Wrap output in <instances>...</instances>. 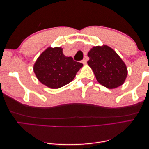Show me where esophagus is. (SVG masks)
<instances>
[{
	"label": "esophagus",
	"instance_id": "obj_1",
	"mask_svg": "<svg viewBox=\"0 0 149 149\" xmlns=\"http://www.w3.org/2000/svg\"><path fill=\"white\" fill-rule=\"evenodd\" d=\"M81 63L83 64V65H86V59H83L82 61H81Z\"/></svg>",
	"mask_w": 149,
	"mask_h": 149
}]
</instances>
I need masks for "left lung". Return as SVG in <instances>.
I'll return each instance as SVG.
<instances>
[{
  "label": "left lung",
  "instance_id": "left-lung-1",
  "mask_svg": "<svg viewBox=\"0 0 149 149\" xmlns=\"http://www.w3.org/2000/svg\"><path fill=\"white\" fill-rule=\"evenodd\" d=\"M88 56V64L99 83L109 89L117 88L124 84L127 68L113 49L106 45L93 47Z\"/></svg>",
  "mask_w": 149,
  "mask_h": 149
}]
</instances>
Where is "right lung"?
I'll use <instances>...</instances> for the list:
<instances>
[{
	"label": "right lung",
	"instance_id": "obj_1",
	"mask_svg": "<svg viewBox=\"0 0 149 149\" xmlns=\"http://www.w3.org/2000/svg\"><path fill=\"white\" fill-rule=\"evenodd\" d=\"M83 66L72 57L66 56L61 47H48L36 60L33 71L40 83L58 89L72 81Z\"/></svg>",
	"mask_w": 149,
	"mask_h": 149
}]
</instances>
